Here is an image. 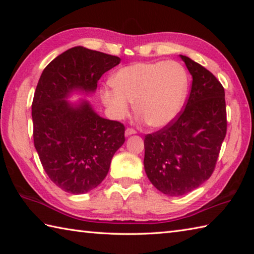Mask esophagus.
Wrapping results in <instances>:
<instances>
[{
    "mask_svg": "<svg viewBox=\"0 0 254 254\" xmlns=\"http://www.w3.org/2000/svg\"><path fill=\"white\" fill-rule=\"evenodd\" d=\"M135 133H136V131H135V130H133V128L127 127V130H126V136H130V135H133V134H135Z\"/></svg>",
    "mask_w": 254,
    "mask_h": 254,
    "instance_id": "1",
    "label": "esophagus"
}]
</instances>
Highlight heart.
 <instances>
[{
	"label": "heart",
	"mask_w": 254,
	"mask_h": 254,
	"mask_svg": "<svg viewBox=\"0 0 254 254\" xmlns=\"http://www.w3.org/2000/svg\"><path fill=\"white\" fill-rule=\"evenodd\" d=\"M112 85L101 96L113 118L126 117L130 101H135L136 112L148 126L165 127L176 120L186 104L189 78L178 62H143L119 69Z\"/></svg>",
	"instance_id": "1"
}]
</instances>
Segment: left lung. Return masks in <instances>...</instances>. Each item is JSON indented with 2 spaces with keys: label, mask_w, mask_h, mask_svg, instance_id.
I'll return each mask as SVG.
<instances>
[{
  "label": "left lung",
  "mask_w": 254,
  "mask_h": 254,
  "mask_svg": "<svg viewBox=\"0 0 254 254\" xmlns=\"http://www.w3.org/2000/svg\"><path fill=\"white\" fill-rule=\"evenodd\" d=\"M192 75L186 108L176 120L144 139V168L169 196L195 190L209 179L227 131L225 90L201 64L180 56Z\"/></svg>",
  "instance_id": "8db88e82"
}]
</instances>
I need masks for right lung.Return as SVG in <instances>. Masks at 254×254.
Here are the masks:
<instances>
[{"mask_svg":"<svg viewBox=\"0 0 254 254\" xmlns=\"http://www.w3.org/2000/svg\"><path fill=\"white\" fill-rule=\"evenodd\" d=\"M121 59L74 47L42 72L31 106L34 144L50 180L63 191L83 194L98 187L124 138V126L97 115L87 100H66L73 93L93 94L97 83Z\"/></svg>","mask_w":254,"mask_h":254,"instance_id":"1","label":"right lung"}]
</instances>
